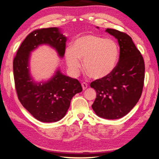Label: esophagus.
I'll use <instances>...</instances> for the list:
<instances>
[{
    "instance_id": "esophagus-1",
    "label": "esophagus",
    "mask_w": 159,
    "mask_h": 159,
    "mask_svg": "<svg viewBox=\"0 0 159 159\" xmlns=\"http://www.w3.org/2000/svg\"><path fill=\"white\" fill-rule=\"evenodd\" d=\"M81 85H82V88H83V90H85L86 88H88V84L85 82H83L81 83Z\"/></svg>"
}]
</instances>
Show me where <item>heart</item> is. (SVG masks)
I'll use <instances>...</instances> for the list:
<instances>
[{
  "label": "heart",
  "mask_w": 159,
  "mask_h": 159,
  "mask_svg": "<svg viewBox=\"0 0 159 159\" xmlns=\"http://www.w3.org/2000/svg\"><path fill=\"white\" fill-rule=\"evenodd\" d=\"M67 65L73 74H77L84 60L83 67L88 76L100 79L111 73L116 66L119 49L116 43L97 35L88 34L77 39L71 48L66 50Z\"/></svg>",
  "instance_id": "b5f03b06"
}]
</instances>
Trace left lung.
I'll return each instance as SVG.
<instances>
[{
	"label": "left lung",
	"mask_w": 159,
	"mask_h": 159,
	"mask_svg": "<svg viewBox=\"0 0 159 159\" xmlns=\"http://www.w3.org/2000/svg\"><path fill=\"white\" fill-rule=\"evenodd\" d=\"M106 31L118 40L119 59L109 76L90 83L97 93L92 108L99 116L117 119L128 114L140 98L145 66L143 57L130 36L113 29Z\"/></svg>",
	"instance_id": "obj_1"
}]
</instances>
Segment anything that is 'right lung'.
Segmentation results:
<instances>
[{
    "label": "right lung",
    "instance_id": "right-lung-1",
    "mask_svg": "<svg viewBox=\"0 0 159 159\" xmlns=\"http://www.w3.org/2000/svg\"><path fill=\"white\" fill-rule=\"evenodd\" d=\"M66 38L58 29H39L31 32L19 48L13 60L15 90L22 106L41 122H55L65 116L71 100L83 90L77 79L66 76L57 71L52 79L37 85L31 80L29 72L31 51L41 44H48L63 57Z\"/></svg>",
    "mask_w": 159,
    "mask_h": 159
}]
</instances>
